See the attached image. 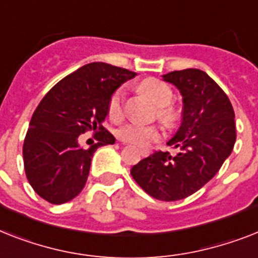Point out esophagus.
<instances>
[{
	"label": "esophagus",
	"instance_id": "1",
	"mask_svg": "<svg viewBox=\"0 0 258 258\" xmlns=\"http://www.w3.org/2000/svg\"><path fill=\"white\" fill-rule=\"evenodd\" d=\"M140 154H142V156H148V155H150V151H148V150H140Z\"/></svg>",
	"mask_w": 258,
	"mask_h": 258
}]
</instances>
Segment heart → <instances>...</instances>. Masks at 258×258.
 I'll use <instances>...</instances> for the list:
<instances>
[{
  "label": "heart",
  "mask_w": 258,
  "mask_h": 258,
  "mask_svg": "<svg viewBox=\"0 0 258 258\" xmlns=\"http://www.w3.org/2000/svg\"><path fill=\"white\" fill-rule=\"evenodd\" d=\"M140 93L150 98L156 106L155 116L165 128H175L181 120V111L173 103V91L167 83L156 78H146L138 85ZM124 112V94L122 90H116L110 96L107 103V115L112 122H118L123 118ZM119 139L125 143L134 144L136 147H146L152 142L162 138L158 125L130 124L123 125L118 131Z\"/></svg>",
  "instance_id": "obj_1"
}]
</instances>
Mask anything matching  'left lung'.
<instances>
[{
  "mask_svg": "<svg viewBox=\"0 0 258 258\" xmlns=\"http://www.w3.org/2000/svg\"><path fill=\"white\" fill-rule=\"evenodd\" d=\"M183 95L181 125L167 146L131 168L134 180L150 196L163 202L181 200L212 179L231 155L236 142L234 111L228 95L199 69L163 75Z\"/></svg>",
  "mask_w": 258,
  "mask_h": 258,
  "instance_id": "1",
  "label": "left lung"
}]
</instances>
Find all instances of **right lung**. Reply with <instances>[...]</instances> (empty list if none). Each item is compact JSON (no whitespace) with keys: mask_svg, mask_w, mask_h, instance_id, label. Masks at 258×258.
Returning <instances> with one entry per match:
<instances>
[{"mask_svg":"<svg viewBox=\"0 0 258 258\" xmlns=\"http://www.w3.org/2000/svg\"><path fill=\"white\" fill-rule=\"evenodd\" d=\"M135 75L127 69L93 62L60 79L43 96L22 148L25 173L35 194L51 204H63L81 194L94 152L115 143L114 135L103 127L108 99ZM89 131L98 143L79 148V135Z\"/></svg>","mask_w":258,"mask_h":258,"instance_id":"right-lung-1","label":"right lung"}]
</instances>
